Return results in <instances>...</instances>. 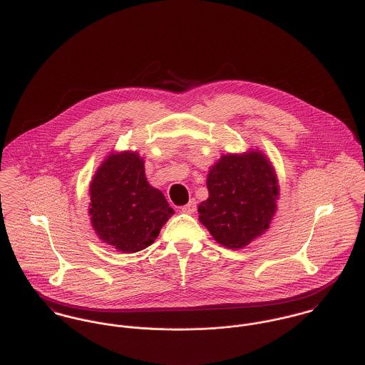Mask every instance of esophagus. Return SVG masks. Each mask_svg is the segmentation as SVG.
<instances>
[{"label": "esophagus", "instance_id": "obj_1", "mask_svg": "<svg viewBox=\"0 0 365 365\" xmlns=\"http://www.w3.org/2000/svg\"><path fill=\"white\" fill-rule=\"evenodd\" d=\"M183 213H187V215H192V213H195L196 212V200L195 199H192L187 205H185V206H182V209H180Z\"/></svg>", "mask_w": 365, "mask_h": 365}]
</instances>
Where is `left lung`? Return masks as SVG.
<instances>
[{"instance_id": "left-lung-1", "label": "left lung", "mask_w": 365, "mask_h": 365, "mask_svg": "<svg viewBox=\"0 0 365 365\" xmlns=\"http://www.w3.org/2000/svg\"><path fill=\"white\" fill-rule=\"evenodd\" d=\"M209 199L199 206V220L227 248H242L259 237L277 210L274 169L261 152L227 155L207 176Z\"/></svg>"}]
</instances>
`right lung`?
Listing matches in <instances>:
<instances>
[{"instance_id": "add662e5", "label": "right lung", "mask_w": 365, "mask_h": 365, "mask_svg": "<svg viewBox=\"0 0 365 365\" xmlns=\"http://www.w3.org/2000/svg\"><path fill=\"white\" fill-rule=\"evenodd\" d=\"M90 200L93 228L123 252L150 245L173 215L162 192L148 185L144 160L133 152L103 162L90 185Z\"/></svg>"}]
</instances>
